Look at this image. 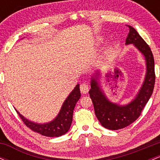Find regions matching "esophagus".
Instances as JSON below:
<instances>
[{"mask_svg": "<svg viewBox=\"0 0 160 160\" xmlns=\"http://www.w3.org/2000/svg\"><path fill=\"white\" fill-rule=\"evenodd\" d=\"M80 92H81L82 93L86 94V93H87L88 92H89V86H88L87 84L82 83V84H80Z\"/></svg>", "mask_w": 160, "mask_h": 160, "instance_id": "esophagus-1", "label": "esophagus"}]
</instances>
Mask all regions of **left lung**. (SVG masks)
Returning a JSON list of instances; mask_svg holds the SVG:
<instances>
[{"label":"left lung","instance_id":"8db88e82","mask_svg":"<svg viewBox=\"0 0 160 160\" xmlns=\"http://www.w3.org/2000/svg\"><path fill=\"white\" fill-rule=\"evenodd\" d=\"M128 27L129 32L126 38V44L133 43L146 59V77L136 98L127 105L120 106L112 103L106 98L94 78H92L91 89L89 92L97 118L102 126L111 130L123 128L138 118L153 93L155 84L154 58L151 49L134 28L130 25Z\"/></svg>","mask_w":160,"mask_h":160}]
</instances>
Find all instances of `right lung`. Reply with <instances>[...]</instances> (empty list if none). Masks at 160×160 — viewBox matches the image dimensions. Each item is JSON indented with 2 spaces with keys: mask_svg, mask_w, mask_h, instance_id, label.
<instances>
[{
  "mask_svg": "<svg viewBox=\"0 0 160 160\" xmlns=\"http://www.w3.org/2000/svg\"><path fill=\"white\" fill-rule=\"evenodd\" d=\"M80 98V91L79 84L66 98L61 108L59 113L52 122L44 124H38L31 122L16 111L17 113L27 127L32 131L47 137H59L69 130L73 119V112L75 105Z\"/></svg>",
  "mask_w": 160,
  "mask_h": 160,
  "instance_id": "obj_1",
  "label": "right lung"
}]
</instances>
